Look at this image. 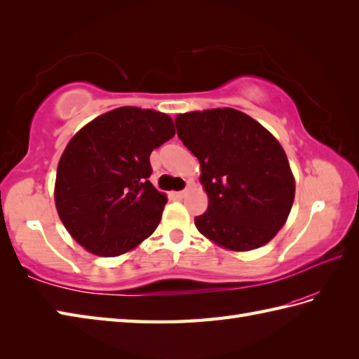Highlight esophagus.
Returning <instances> with one entry per match:
<instances>
[{
    "instance_id": "34e87169",
    "label": "esophagus",
    "mask_w": 359,
    "mask_h": 359,
    "mask_svg": "<svg viewBox=\"0 0 359 359\" xmlns=\"http://www.w3.org/2000/svg\"><path fill=\"white\" fill-rule=\"evenodd\" d=\"M186 194H187V190H181V192H175L173 195L177 196V198H184V196H186Z\"/></svg>"
}]
</instances>
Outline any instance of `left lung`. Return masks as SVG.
<instances>
[{
    "mask_svg": "<svg viewBox=\"0 0 359 359\" xmlns=\"http://www.w3.org/2000/svg\"><path fill=\"white\" fill-rule=\"evenodd\" d=\"M178 137L201 165L209 198L198 232L232 252L272 241L289 218L294 178L283 146L257 119L236 109L177 115Z\"/></svg>",
    "mask_w": 359,
    "mask_h": 359,
    "instance_id": "8db88e82",
    "label": "left lung"
}]
</instances>
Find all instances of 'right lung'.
<instances>
[{
  "mask_svg": "<svg viewBox=\"0 0 359 359\" xmlns=\"http://www.w3.org/2000/svg\"><path fill=\"white\" fill-rule=\"evenodd\" d=\"M173 135L167 114L126 106L72 137L60 158L53 196L61 222L87 252L119 257L155 232L167 196L149 181V156Z\"/></svg>",
  "mask_w": 359,
  "mask_h": 359,
  "instance_id": "obj_1",
  "label": "right lung"
}]
</instances>
